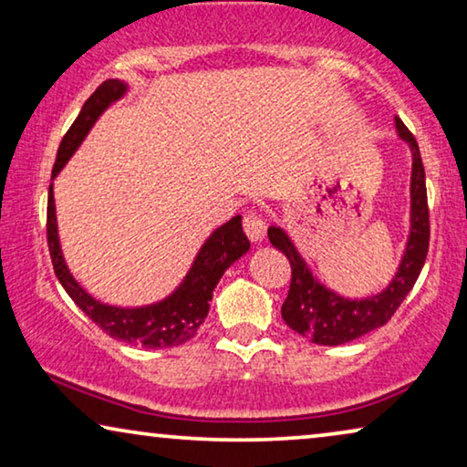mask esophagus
Wrapping results in <instances>:
<instances>
[{
  "instance_id": "1",
  "label": "esophagus",
  "mask_w": 467,
  "mask_h": 467,
  "mask_svg": "<svg viewBox=\"0 0 467 467\" xmlns=\"http://www.w3.org/2000/svg\"><path fill=\"white\" fill-rule=\"evenodd\" d=\"M265 229H267V225H265V221L256 213L244 214V232H246L250 242H263Z\"/></svg>"
}]
</instances>
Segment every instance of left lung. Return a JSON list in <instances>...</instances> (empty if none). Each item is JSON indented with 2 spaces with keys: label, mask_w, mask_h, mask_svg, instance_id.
<instances>
[{
  "label": "left lung",
  "mask_w": 467,
  "mask_h": 467,
  "mask_svg": "<svg viewBox=\"0 0 467 467\" xmlns=\"http://www.w3.org/2000/svg\"><path fill=\"white\" fill-rule=\"evenodd\" d=\"M394 127H397L399 138L411 150V183H409L411 211H409V235L403 256L382 292L363 298L342 296L336 290L327 288L313 274L303 254L298 253L296 244L292 242L290 234L282 225H271L267 229L269 242L279 253L285 254L292 267L290 292L282 305V317L294 332L315 344H321V347H338V344L357 340L382 327L411 292L426 263L430 221L424 164H421L418 141L409 133L403 120L394 117Z\"/></svg>",
  "instance_id": "obj_1"
}]
</instances>
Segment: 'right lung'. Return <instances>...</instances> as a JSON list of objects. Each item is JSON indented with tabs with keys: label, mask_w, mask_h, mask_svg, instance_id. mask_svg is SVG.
Returning <instances> with one entry per match:
<instances>
[{
	"label": "right lung",
	"mask_w": 467,
	"mask_h": 467,
	"mask_svg": "<svg viewBox=\"0 0 467 467\" xmlns=\"http://www.w3.org/2000/svg\"><path fill=\"white\" fill-rule=\"evenodd\" d=\"M129 85L120 78H109L91 93L88 102L83 104L73 127L62 138L52 169V183L47 192V246L56 277L67 290L75 305L88 315V317L120 342L133 344L143 348H169L188 342L204 324L209 315L213 290L217 288L219 279L225 271L250 250V242L242 229V217L235 214L206 238L200 246L196 258L182 284L164 296L159 303L143 306H114L102 300L93 298L70 274L67 261H64L60 238H58V219H56V200H54V179L67 167L70 156L77 152L81 141L88 138L91 127L102 117L106 109L125 98Z\"/></svg>",
	"instance_id": "1"
}]
</instances>
